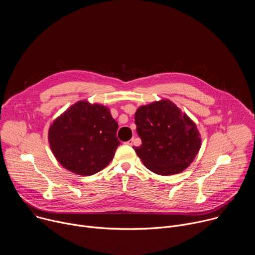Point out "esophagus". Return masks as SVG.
<instances>
[{
  "instance_id": "1",
  "label": "esophagus",
  "mask_w": 255,
  "mask_h": 255,
  "mask_svg": "<svg viewBox=\"0 0 255 255\" xmlns=\"http://www.w3.org/2000/svg\"><path fill=\"white\" fill-rule=\"evenodd\" d=\"M133 142H134V139H130V140H128V141L126 142V144H127V145H130V146H131V145L133 144Z\"/></svg>"
}]
</instances>
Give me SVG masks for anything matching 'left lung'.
<instances>
[{
    "instance_id": "1",
    "label": "left lung",
    "mask_w": 255,
    "mask_h": 255,
    "mask_svg": "<svg viewBox=\"0 0 255 255\" xmlns=\"http://www.w3.org/2000/svg\"><path fill=\"white\" fill-rule=\"evenodd\" d=\"M135 124L142 144L133 148L143 164L156 174L185 170L201 148L196 124L169 100L138 108Z\"/></svg>"
}]
</instances>
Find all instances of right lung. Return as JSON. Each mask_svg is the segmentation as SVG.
<instances>
[{"label": "right lung", "instance_id": "1", "mask_svg": "<svg viewBox=\"0 0 255 255\" xmlns=\"http://www.w3.org/2000/svg\"><path fill=\"white\" fill-rule=\"evenodd\" d=\"M118 123L103 105L80 101L55 119L48 131L50 148L69 171L92 175L106 167L120 145Z\"/></svg>", "mask_w": 255, "mask_h": 255}]
</instances>
